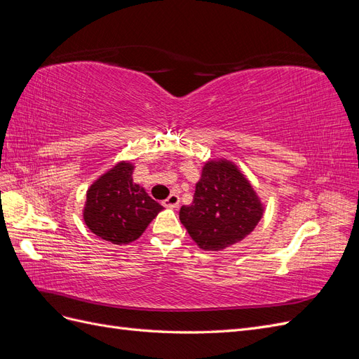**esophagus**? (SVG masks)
I'll use <instances>...</instances> for the list:
<instances>
[{"label": "esophagus", "instance_id": "34e87169", "mask_svg": "<svg viewBox=\"0 0 359 359\" xmlns=\"http://www.w3.org/2000/svg\"><path fill=\"white\" fill-rule=\"evenodd\" d=\"M161 203L165 205V206H168V208H178V205H180V196H178V194H175V193H172L170 196H169L168 199L163 201Z\"/></svg>", "mask_w": 359, "mask_h": 359}]
</instances>
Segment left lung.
<instances>
[{
    "mask_svg": "<svg viewBox=\"0 0 359 359\" xmlns=\"http://www.w3.org/2000/svg\"><path fill=\"white\" fill-rule=\"evenodd\" d=\"M262 205L250 182L231 161H208L196 184L191 205L180 210V220L203 250H223L253 232Z\"/></svg>",
    "mask_w": 359,
    "mask_h": 359,
    "instance_id": "left-lung-1",
    "label": "left lung"
}]
</instances>
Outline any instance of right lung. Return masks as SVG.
Here are the masks:
<instances>
[{
  "label": "right lung",
  "instance_id": "right-lung-1",
  "mask_svg": "<svg viewBox=\"0 0 359 359\" xmlns=\"http://www.w3.org/2000/svg\"><path fill=\"white\" fill-rule=\"evenodd\" d=\"M133 166L118 163L86 193L83 219L102 240L128 244L144 233L163 206L133 182Z\"/></svg>",
  "mask_w": 359,
  "mask_h": 359
}]
</instances>
